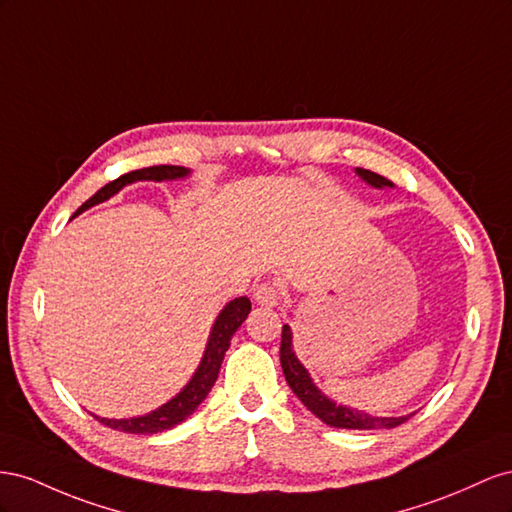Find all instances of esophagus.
<instances>
[{
    "mask_svg": "<svg viewBox=\"0 0 512 512\" xmlns=\"http://www.w3.org/2000/svg\"><path fill=\"white\" fill-rule=\"evenodd\" d=\"M253 298L261 306H276L281 300V291L274 283H259L253 291Z\"/></svg>",
    "mask_w": 512,
    "mask_h": 512,
    "instance_id": "34e87169",
    "label": "esophagus"
}]
</instances>
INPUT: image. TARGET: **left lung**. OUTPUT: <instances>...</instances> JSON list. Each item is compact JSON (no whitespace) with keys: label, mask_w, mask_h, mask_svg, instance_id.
<instances>
[{"label":"left lung","mask_w":512,"mask_h":512,"mask_svg":"<svg viewBox=\"0 0 512 512\" xmlns=\"http://www.w3.org/2000/svg\"><path fill=\"white\" fill-rule=\"evenodd\" d=\"M356 173L364 182H369L371 186L384 188V186H392L390 180H386L384 175L373 173L369 169L358 167ZM281 367L285 373V379L289 388L294 390L296 397L309 407V410L321 420L326 422L330 427L337 429H392L403 425L405 420H410V416H399V418H382V416H369L358 410H349V407L337 405L334 401H330L328 397L321 394V390L311 382L309 373L300 364V360L296 358L294 349H291V330L289 326H283V334H281Z\"/></svg>","instance_id":"1"}]
</instances>
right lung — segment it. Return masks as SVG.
Wrapping results in <instances>:
<instances>
[{
  "mask_svg": "<svg viewBox=\"0 0 512 512\" xmlns=\"http://www.w3.org/2000/svg\"><path fill=\"white\" fill-rule=\"evenodd\" d=\"M184 175H188V169L173 167V165H158V167H143V169H137V171H128V173L120 175L118 180H113V182L102 186L94 197H90L83 203L79 212L87 210L90 206H96V203H100V201L109 199L111 195L118 193L120 188H124L130 182H137V180H156V182H160V180L184 178ZM248 313H251V300H248L246 296L231 300L225 306L221 315H218L216 321H214V328L210 332L206 354H203V358H201L199 369L195 371L193 379L184 386V390L178 394V397H173L169 403H165L163 407H158V410H154L148 416L122 418V420L98 418V416H94V418H98L102 425L124 431V433H160V431L180 425V422L191 416L201 405V401L208 397V392L212 390L216 377H218V371H221V364H223L225 352L229 349L233 332H236L242 326V321L246 319Z\"/></svg>",
  "mask_w": 512,
  "mask_h": 512,
  "instance_id": "add662e5",
  "label": "right lung"
}]
</instances>
